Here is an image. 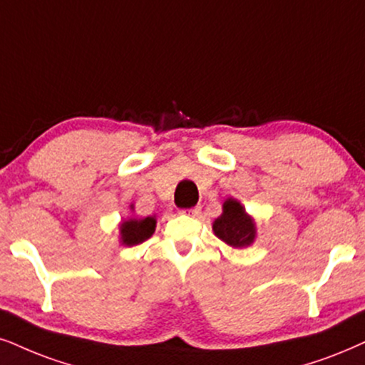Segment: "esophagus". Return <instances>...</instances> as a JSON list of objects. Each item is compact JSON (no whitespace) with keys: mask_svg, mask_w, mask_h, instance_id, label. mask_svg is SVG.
Here are the masks:
<instances>
[{"mask_svg":"<svg viewBox=\"0 0 365 365\" xmlns=\"http://www.w3.org/2000/svg\"><path fill=\"white\" fill-rule=\"evenodd\" d=\"M182 214L195 217V215L200 214V207H192V209H183V210H182Z\"/></svg>","mask_w":365,"mask_h":365,"instance_id":"1","label":"esophagus"}]
</instances>
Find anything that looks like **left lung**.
I'll return each instance as SVG.
<instances>
[{
    "instance_id": "8db88e82",
    "label": "left lung",
    "mask_w": 365,
    "mask_h": 365,
    "mask_svg": "<svg viewBox=\"0 0 365 365\" xmlns=\"http://www.w3.org/2000/svg\"><path fill=\"white\" fill-rule=\"evenodd\" d=\"M214 232L232 247L249 246L256 236L255 222L234 198H227L224 202V214L214 222Z\"/></svg>"
}]
</instances>
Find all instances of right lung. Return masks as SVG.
<instances>
[{
  "mask_svg": "<svg viewBox=\"0 0 365 365\" xmlns=\"http://www.w3.org/2000/svg\"><path fill=\"white\" fill-rule=\"evenodd\" d=\"M156 219L145 217V219H129L121 224V239L126 246H135L146 241L155 232Z\"/></svg>",
  "mask_w": 365,
  "mask_h": 365,
  "instance_id": "add662e5",
  "label": "right lung"
}]
</instances>
